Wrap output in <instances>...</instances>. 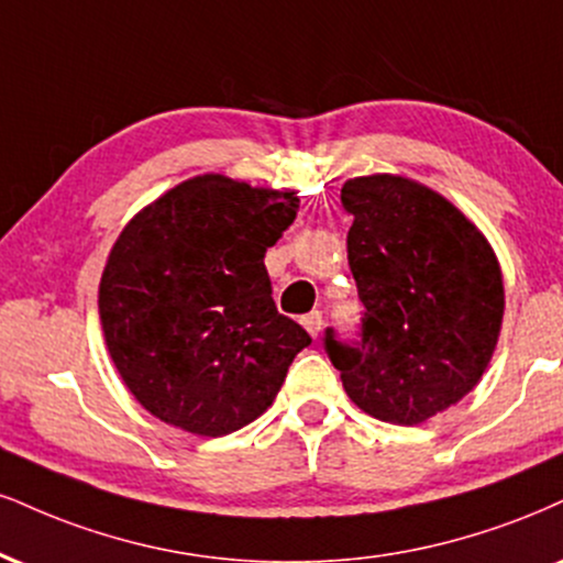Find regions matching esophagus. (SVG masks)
I'll return each mask as SVG.
<instances>
[{"label": "esophagus", "instance_id": "esophagus-1", "mask_svg": "<svg viewBox=\"0 0 563 563\" xmlns=\"http://www.w3.org/2000/svg\"><path fill=\"white\" fill-rule=\"evenodd\" d=\"M301 324L309 330L311 338H317L322 333V314L320 311H309V314L301 317Z\"/></svg>", "mask_w": 563, "mask_h": 563}]
</instances>
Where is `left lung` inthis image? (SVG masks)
I'll return each instance as SVG.
<instances>
[{
	"label": "left lung",
	"mask_w": 563,
	"mask_h": 563,
	"mask_svg": "<svg viewBox=\"0 0 563 563\" xmlns=\"http://www.w3.org/2000/svg\"><path fill=\"white\" fill-rule=\"evenodd\" d=\"M349 267L364 303L362 341L324 351L358 409L390 424L428 422L483 377L504 322L490 243L449 199L401 175L341 188Z\"/></svg>",
	"instance_id": "obj_1"
}]
</instances>
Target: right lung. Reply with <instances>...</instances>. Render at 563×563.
<instances>
[{
	"instance_id": "obj_1",
	"label": "right lung",
	"mask_w": 563,
	"mask_h": 563,
	"mask_svg": "<svg viewBox=\"0 0 563 563\" xmlns=\"http://www.w3.org/2000/svg\"><path fill=\"white\" fill-rule=\"evenodd\" d=\"M299 212L294 191L196 175L141 209L107 256L99 317L135 401L220 438L264 415L311 338L273 301L264 254Z\"/></svg>"
}]
</instances>
